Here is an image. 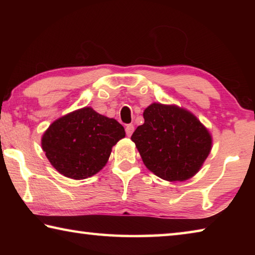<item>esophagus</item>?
<instances>
[{
  "instance_id": "obj_1",
  "label": "esophagus",
  "mask_w": 255,
  "mask_h": 255,
  "mask_svg": "<svg viewBox=\"0 0 255 255\" xmlns=\"http://www.w3.org/2000/svg\"><path fill=\"white\" fill-rule=\"evenodd\" d=\"M133 129H135V127H133L132 125H127V126H126V133H127V136L130 137V136L132 135Z\"/></svg>"
}]
</instances>
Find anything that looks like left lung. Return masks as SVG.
I'll list each match as a JSON object with an SVG mask.
<instances>
[{"instance_id": "1", "label": "left lung", "mask_w": 255, "mask_h": 255, "mask_svg": "<svg viewBox=\"0 0 255 255\" xmlns=\"http://www.w3.org/2000/svg\"><path fill=\"white\" fill-rule=\"evenodd\" d=\"M144 124L131 136L147 169L166 181L192 178L211 149V136L191 112L176 106L152 103Z\"/></svg>"}]
</instances>
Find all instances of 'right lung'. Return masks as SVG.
I'll use <instances>...</instances> for the list:
<instances>
[{"instance_id":"add662e5","label":"right lung","mask_w":255,"mask_h":255,"mask_svg":"<svg viewBox=\"0 0 255 255\" xmlns=\"http://www.w3.org/2000/svg\"><path fill=\"white\" fill-rule=\"evenodd\" d=\"M125 135L117 120L85 107L55 120L42 135L41 147L60 174L82 180L103 169L112 146Z\"/></svg>"}]
</instances>
